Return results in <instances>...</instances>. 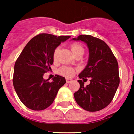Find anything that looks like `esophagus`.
I'll return each mask as SVG.
<instances>
[{
	"instance_id": "obj_1",
	"label": "esophagus",
	"mask_w": 134,
	"mask_h": 134,
	"mask_svg": "<svg viewBox=\"0 0 134 134\" xmlns=\"http://www.w3.org/2000/svg\"><path fill=\"white\" fill-rule=\"evenodd\" d=\"M72 80L71 79V78H66V82H67V83H70L71 82H72Z\"/></svg>"
}]
</instances>
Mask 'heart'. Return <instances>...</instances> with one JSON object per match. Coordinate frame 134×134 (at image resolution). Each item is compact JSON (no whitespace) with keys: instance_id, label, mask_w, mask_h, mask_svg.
<instances>
[{"instance_id":"b5f03b06","label":"heart","mask_w":134,"mask_h":134,"mask_svg":"<svg viewBox=\"0 0 134 134\" xmlns=\"http://www.w3.org/2000/svg\"><path fill=\"white\" fill-rule=\"evenodd\" d=\"M71 49L75 55H76L77 54L80 53V52H84L83 47L78 43H72V44H71ZM58 50V48H56V49H55L53 54L54 59H56V58H57ZM58 72L59 74H60V75L63 76H71L73 75L74 72H75V69H72V67H68V66H63V67H60V68L59 69Z\"/></svg>"}]
</instances>
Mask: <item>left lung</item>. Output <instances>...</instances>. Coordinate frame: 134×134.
Segmentation results:
<instances>
[{
	"label": "left lung",
	"mask_w": 134,
	"mask_h": 134,
	"mask_svg": "<svg viewBox=\"0 0 134 134\" xmlns=\"http://www.w3.org/2000/svg\"><path fill=\"white\" fill-rule=\"evenodd\" d=\"M72 40L85 42L90 51L87 66L78 76L91 78L90 83L84 86L82 80H78L80 86L74 93L76 102L88 111L101 110L110 104L119 85L118 62L108 45L97 37L80 35Z\"/></svg>",
	"instance_id": "obj_1"
}]
</instances>
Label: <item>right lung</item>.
<instances>
[{
    "instance_id": "right-lung-1",
    "label": "right lung",
    "mask_w": 134,
    "mask_h": 134,
    "mask_svg": "<svg viewBox=\"0 0 134 134\" xmlns=\"http://www.w3.org/2000/svg\"><path fill=\"white\" fill-rule=\"evenodd\" d=\"M70 36L40 34L31 39L16 60L13 83L20 100L26 107L40 111L51 106L65 78L55 75L52 82L43 75L51 71L54 52Z\"/></svg>"
}]
</instances>
